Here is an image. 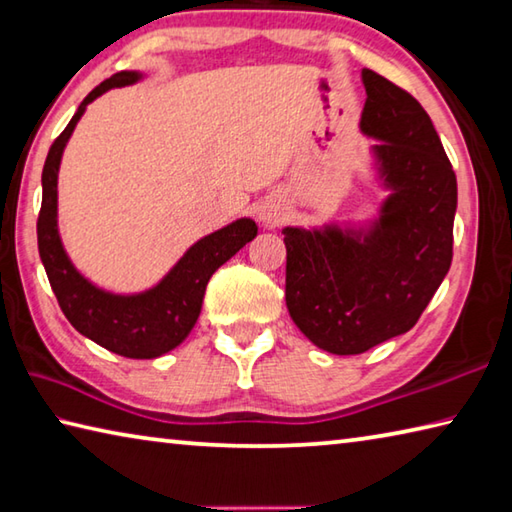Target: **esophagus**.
Wrapping results in <instances>:
<instances>
[{
    "instance_id": "obj_1",
    "label": "esophagus",
    "mask_w": 512,
    "mask_h": 512,
    "mask_svg": "<svg viewBox=\"0 0 512 512\" xmlns=\"http://www.w3.org/2000/svg\"><path fill=\"white\" fill-rule=\"evenodd\" d=\"M258 220H261L265 227H276L285 220V206L276 200L265 202L261 209H258Z\"/></svg>"
}]
</instances>
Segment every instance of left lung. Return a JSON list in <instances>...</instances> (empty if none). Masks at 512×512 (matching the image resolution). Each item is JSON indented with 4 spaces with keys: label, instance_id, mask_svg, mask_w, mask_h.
I'll return each mask as SVG.
<instances>
[{
    "label": "left lung",
    "instance_id": "8db88e82",
    "mask_svg": "<svg viewBox=\"0 0 512 512\" xmlns=\"http://www.w3.org/2000/svg\"><path fill=\"white\" fill-rule=\"evenodd\" d=\"M360 130L373 184L387 191L362 222L283 227L285 303L321 351L360 355L416 326L452 265L456 175L414 96L362 69Z\"/></svg>",
    "mask_w": 512,
    "mask_h": 512
}]
</instances>
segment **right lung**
<instances>
[{
  "mask_svg": "<svg viewBox=\"0 0 512 512\" xmlns=\"http://www.w3.org/2000/svg\"><path fill=\"white\" fill-rule=\"evenodd\" d=\"M141 71H121L85 96L76 114L53 146L42 170V209L38 215V249L51 290L62 312L80 335L132 360H152L173 351L191 333L200 317L206 283L220 265L256 238L251 218H238L209 233L184 251L157 285L132 294H116L94 285L71 263L58 231V170L62 152L85 114L87 105L114 87L134 85Z\"/></svg>",
  "mask_w": 512,
  "mask_h": 512,
  "instance_id": "add662e5",
  "label": "right lung"
}]
</instances>
